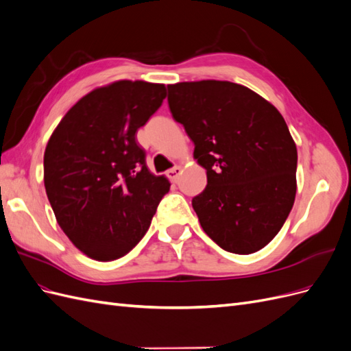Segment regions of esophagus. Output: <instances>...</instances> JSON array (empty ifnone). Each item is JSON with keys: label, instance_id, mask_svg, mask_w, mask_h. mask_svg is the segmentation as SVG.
<instances>
[{"label": "esophagus", "instance_id": "34e87169", "mask_svg": "<svg viewBox=\"0 0 351 351\" xmlns=\"http://www.w3.org/2000/svg\"><path fill=\"white\" fill-rule=\"evenodd\" d=\"M182 167H178V165H176V167H173L171 169H168L167 171V176H168V178L169 180H173V182H177L178 180V177H180V174H182Z\"/></svg>", "mask_w": 351, "mask_h": 351}]
</instances>
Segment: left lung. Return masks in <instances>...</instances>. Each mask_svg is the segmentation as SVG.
Wrapping results in <instances>:
<instances>
[{
    "label": "left lung",
    "mask_w": 351,
    "mask_h": 351,
    "mask_svg": "<svg viewBox=\"0 0 351 351\" xmlns=\"http://www.w3.org/2000/svg\"><path fill=\"white\" fill-rule=\"evenodd\" d=\"M174 120L195 143L208 184L192 206L219 247L249 254L278 234L295 197L297 149L280 111L224 80L168 84Z\"/></svg>",
    "instance_id": "1"
}]
</instances>
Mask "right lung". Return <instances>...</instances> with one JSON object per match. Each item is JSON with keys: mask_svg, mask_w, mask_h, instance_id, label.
Returning <instances> with one entry per match:
<instances>
[{"mask_svg": "<svg viewBox=\"0 0 351 351\" xmlns=\"http://www.w3.org/2000/svg\"><path fill=\"white\" fill-rule=\"evenodd\" d=\"M165 84L119 80L79 99L51 134L44 183L57 222L86 256L107 262L146 234L169 190L154 176L136 132L161 107Z\"/></svg>", "mask_w": 351, "mask_h": 351, "instance_id": "add662e5", "label": "right lung"}]
</instances>
